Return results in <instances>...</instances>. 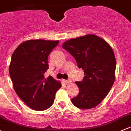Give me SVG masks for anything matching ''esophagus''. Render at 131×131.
I'll return each instance as SVG.
<instances>
[{"label": "esophagus", "instance_id": "obj_1", "mask_svg": "<svg viewBox=\"0 0 131 131\" xmlns=\"http://www.w3.org/2000/svg\"><path fill=\"white\" fill-rule=\"evenodd\" d=\"M63 82H64L66 84H68V83H71V80H63Z\"/></svg>", "mask_w": 131, "mask_h": 131}]
</instances>
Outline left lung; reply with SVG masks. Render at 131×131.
Here are the masks:
<instances>
[{
  "label": "left lung",
  "mask_w": 131,
  "mask_h": 131,
  "mask_svg": "<svg viewBox=\"0 0 131 131\" xmlns=\"http://www.w3.org/2000/svg\"><path fill=\"white\" fill-rule=\"evenodd\" d=\"M63 48L75 58L84 78L75 83L79 93L71 99L82 109L98 105L107 95L115 80L116 60L111 46L102 38L87 34L65 41Z\"/></svg>",
  "instance_id": "left-lung-1"
}]
</instances>
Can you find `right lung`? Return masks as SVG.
I'll use <instances>...</instances> for the list:
<instances>
[{
    "mask_svg": "<svg viewBox=\"0 0 131 131\" xmlns=\"http://www.w3.org/2000/svg\"><path fill=\"white\" fill-rule=\"evenodd\" d=\"M59 41L31 39L22 42L14 51L9 74L19 97L34 111H45L54 103L61 84L51 76L45 78L49 68L48 55Z\"/></svg>",
    "mask_w": 131,
    "mask_h": 131,
    "instance_id": "1",
    "label": "right lung"
}]
</instances>
